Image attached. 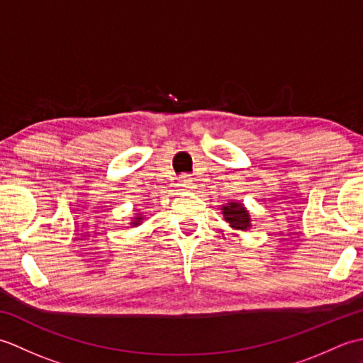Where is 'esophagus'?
Listing matches in <instances>:
<instances>
[{"label":"esophagus","mask_w":363,"mask_h":363,"mask_svg":"<svg viewBox=\"0 0 363 363\" xmlns=\"http://www.w3.org/2000/svg\"><path fill=\"white\" fill-rule=\"evenodd\" d=\"M191 184H194V179H191L190 174H182L179 177V184H177V186H179L182 190H186L191 187Z\"/></svg>","instance_id":"obj_1"}]
</instances>
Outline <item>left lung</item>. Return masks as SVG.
I'll use <instances>...</instances> for the list:
<instances>
[{
  "instance_id": "obj_1",
  "label": "left lung",
  "mask_w": 363,
  "mask_h": 363,
  "mask_svg": "<svg viewBox=\"0 0 363 363\" xmlns=\"http://www.w3.org/2000/svg\"><path fill=\"white\" fill-rule=\"evenodd\" d=\"M223 215H225L226 221L234 229L246 230L251 226L248 211H246L240 203H230V204L223 207Z\"/></svg>"
}]
</instances>
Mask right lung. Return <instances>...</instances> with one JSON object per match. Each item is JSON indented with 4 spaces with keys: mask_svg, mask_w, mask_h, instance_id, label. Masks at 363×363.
Wrapping results in <instances>:
<instances>
[{
    "mask_svg": "<svg viewBox=\"0 0 363 363\" xmlns=\"http://www.w3.org/2000/svg\"><path fill=\"white\" fill-rule=\"evenodd\" d=\"M140 220H142L140 217H137V220H134V221H133V225H138V223H140Z\"/></svg>",
    "mask_w": 363,
    "mask_h": 363,
    "instance_id": "1",
    "label": "right lung"
}]
</instances>
